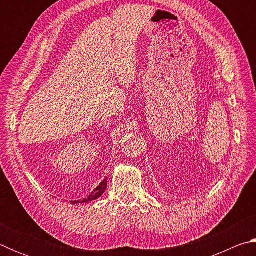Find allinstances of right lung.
<instances>
[{
  "instance_id": "obj_1",
  "label": "right lung",
  "mask_w": 256,
  "mask_h": 256,
  "mask_svg": "<svg viewBox=\"0 0 256 256\" xmlns=\"http://www.w3.org/2000/svg\"><path fill=\"white\" fill-rule=\"evenodd\" d=\"M107 188V180H104L100 184H99L96 188L94 190V192L90 194V196L86 198H84V200H80V201H71L72 204H76V203H86L89 201H92V200H96V198H98L99 196H102V193L105 192V190Z\"/></svg>"
}]
</instances>
